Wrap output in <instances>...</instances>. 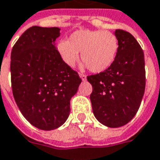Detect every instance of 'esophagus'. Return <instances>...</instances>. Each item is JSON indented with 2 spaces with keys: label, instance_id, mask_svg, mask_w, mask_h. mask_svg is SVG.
Segmentation results:
<instances>
[{
  "label": "esophagus",
  "instance_id": "esophagus-1",
  "mask_svg": "<svg viewBox=\"0 0 160 160\" xmlns=\"http://www.w3.org/2000/svg\"><path fill=\"white\" fill-rule=\"evenodd\" d=\"M80 77L81 78V80H87V75H86V74H84V73H80Z\"/></svg>",
  "mask_w": 160,
  "mask_h": 160
}]
</instances>
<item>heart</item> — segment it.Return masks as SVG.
I'll return each mask as SVG.
<instances>
[{"instance_id":"b5f03b06","label":"heart","mask_w":160,"mask_h":160,"mask_svg":"<svg viewBox=\"0 0 160 160\" xmlns=\"http://www.w3.org/2000/svg\"><path fill=\"white\" fill-rule=\"evenodd\" d=\"M57 51L62 61L70 68L81 60L92 72H103L114 62L119 51V40L107 30H77L68 41H59Z\"/></svg>"}]
</instances>
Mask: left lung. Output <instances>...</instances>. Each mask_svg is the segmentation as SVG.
Masks as SVG:
<instances>
[{
	"label": "left lung",
	"mask_w": 160,
	"mask_h": 160,
	"mask_svg": "<svg viewBox=\"0 0 160 160\" xmlns=\"http://www.w3.org/2000/svg\"><path fill=\"white\" fill-rule=\"evenodd\" d=\"M119 51L103 72L87 77L92 87L90 99L95 118L109 127L126 125L137 113L146 88L144 52L129 32L117 29Z\"/></svg>",
	"instance_id": "left-lung-1"
}]
</instances>
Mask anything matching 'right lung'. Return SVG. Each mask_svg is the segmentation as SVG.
Masks as SVG:
<instances>
[{"instance_id":"add662e5","label":"right lung","mask_w":160,"mask_h":160,"mask_svg":"<svg viewBox=\"0 0 160 160\" xmlns=\"http://www.w3.org/2000/svg\"><path fill=\"white\" fill-rule=\"evenodd\" d=\"M59 28L31 27L11 52V85L22 115L41 130H53L68 118L70 99L81 79L62 61L54 46Z\"/></svg>"}]
</instances>
